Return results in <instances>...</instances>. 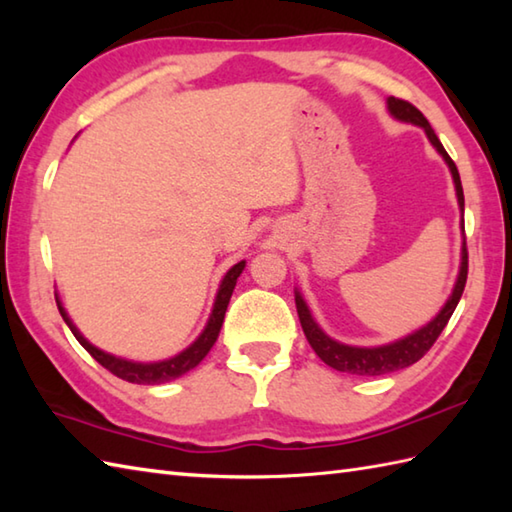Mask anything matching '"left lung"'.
I'll list each match as a JSON object with an SVG mask.
<instances>
[{
  "instance_id": "1",
  "label": "left lung",
  "mask_w": 512,
  "mask_h": 512,
  "mask_svg": "<svg viewBox=\"0 0 512 512\" xmlns=\"http://www.w3.org/2000/svg\"><path fill=\"white\" fill-rule=\"evenodd\" d=\"M387 110L391 116L396 118V121L411 123V125H418L424 129V134H427L433 149H436L442 156V160L447 162L453 184H455V195H458L460 213L464 215V191H462L458 167H455L451 156L444 151L440 138L431 129L427 118H424L422 112L416 110L411 103L394 99V96H389L387 99ZM462 231H464V217H462ZM466 275H469V253H466V239H464L462 255H460V273H458V279H455L453 292L449 295L447 303L442 306V310L427 325H422L420 330L402 336V339H398V341L385 343V345L358 347V345H345L341 341L332 339V336L325 334L321 330V325L312 319L308 303L301 297L299 290H295L297 314H299L303 334H306V339L312 345V350L317 352V356L325 365H330L332 369H336V372H345V374H354V376H385V374L398 372V369H405L413 363H418L420 358L431 350V345L436 343L440 332L447 328L453 310L458 308V301H460L464 286H466Z\"/></svg>"
}]
</instances>
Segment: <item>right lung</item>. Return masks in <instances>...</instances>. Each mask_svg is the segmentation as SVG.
<instances>
[{
	"label": "right lung",
	"mask_w": 512,
	"mask_h": 512,
	"mask_svg": "<svg viewBox=\"0 0 512 512\" xmlns=\"http://www.w3.org/2000/svg\"><path fill=\"white\" fill-rule=\"evenodd\" d=\"M246 268V259L242 262H237L233 268H228V273L224 275L220 288H217V295L213 301V310H211V317L206 321L204 330L200 332L198 339H195L187 350H182L180 354L165 358V361H154V363H138V361H127V358L121 356H114L110 352H103L99 347L92 345L85 336L79 332V328L72 323V319L68 317V312H65L63 303L57 297V306L63 321L68 323V328L72 330V334L76 336V341H79L85 350L92 354L94 361H99L105 369H110V372L118 378L127 380V383H136V385H162V383H169V380H176L180 376H184L187 372H191L193 367H198L202 363V358L211 352V347L215 345L217 336H220L222 330V323H224V314L228 308V301H231V295L235 290L237 284V277L242 275V270Z\"/></svg>",
	"instance_id": "add662e5"
}]
</instances>
